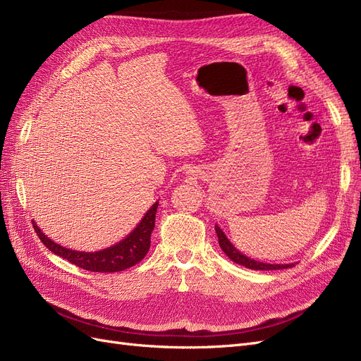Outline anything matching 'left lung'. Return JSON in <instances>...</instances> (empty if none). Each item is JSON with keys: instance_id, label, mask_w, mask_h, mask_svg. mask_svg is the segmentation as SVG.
<instances>
[{"instance_id": "8db88e82", "label": "left lung", "mask_w": 361, "mask_h": 361, "mask_svg": "<svg viewBox=\"0 0 361 361\" xmlns=\"http://www.w3.org/2000/svg\"><path fill=\"white\" fill-rule=\"evenodd\" d=\"M215 232H216V236H218V244H220L221 250L226 253V256L233 260L235 264L238 265H243L245 268H250V269H257V271H271V269H285V268H290L293 267V264H288V265H274V264H264V262H257V260H253L250 259L247 256H244L241 251H238L235 248V245L228 241L227 236L224 235V232L221 231L220 227L215 226Z\"/></svg>"}]
</instances>
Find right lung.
<instances>
[{
	"instance_id": "obj_1",
	"label": "right lung",
	"mask_w": 361,
	"mask_h": 361,
	"mask_svg": "<svg viewBox=\"0 0 361 361\" xmlns=\"http://www.w3.org/2000/svg\"><path fill=\"white\" fill-rule=\"evenodd\" d=\"M158 209V202L150 206V209L143 216V220L130 232L125 239L116 245L105 250L94 251V253H85V251H75L71 248L56 244L43 233L39 226L32 221V227L49 251L63 259L69 260L71 264L92 272H117L123 271L143 260L150 248V235L155 227V215Z\"/></svg>"
}]
</instances>
